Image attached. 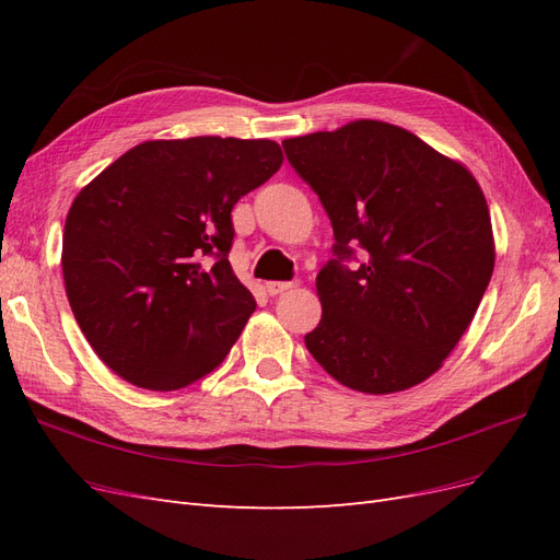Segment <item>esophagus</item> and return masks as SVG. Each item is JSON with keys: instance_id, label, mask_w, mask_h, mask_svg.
Segmentation results:
<instances>
[{"instance_id": "esophagus-1", "label": "esophagus", "mask_w": 560, "mask_h": 560, "mask_svg": "<svg viewBox=\"0 0 560 560\" xmlns=\"http://www.w3.org/2000/svg\"><path fill=\"white\" fill-rule=\"evenodd\" d=\"M292 287H294V282H266V292L270 296H278V294H282L287 290H292Z\"/></svg>"}]
</instances>
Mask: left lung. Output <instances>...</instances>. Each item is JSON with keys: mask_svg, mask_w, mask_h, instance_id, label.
Masks as SVG:
<instances>
[{"mask_svg": "<svg viewBox=\"0 0 560 560\" xmlns=\"http://www.w3.org/2000/svg\"><path fill=\"white\" fill-rule=\"evenodd\" d=\"M319 196L334 254L317 276L306 348L341 385L409 389L442 369L493 276L495 238L479 182L399 126L360 118L282 142ZM362 246L365 261H340Z\"/></svg>", "mask_w": 560, "mask_h": 560, "instance_id": "left-lung-1", "label": "left lung"}]
</instances>
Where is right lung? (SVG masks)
I'll return each instance as SVG.
<instances>
[{
  "mask_svg": "<svg viewBox=\"0 0 560 560\" xmlns=\"http://www.w3.org/2000/svg\"><path fill=\"white\" fill-rule=\"evenodd\" d=\"M282 161L273 140H149L79 191L65 219V292L116 376L171 393L226 360L257 308L229 264L231 210Z\"/></svg>",
  "mask_w": 560,
  "mask_h": 560,
  "instance_id": "1",
  "label": "right lung"
}]
</instances>
